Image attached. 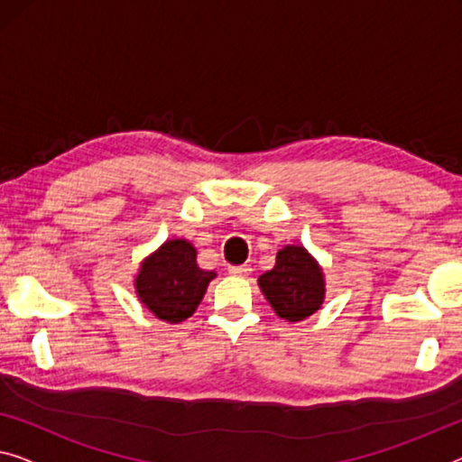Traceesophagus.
Here are the masks:
<instances>
[{
    "mask_svg": "<svg viewBox=\"0 0 462 462\" xmlns=\"http://www.w3.org/2000/svg\"><path fill=\"white\" fill-rule=\"evenodd\" d=\"M229 274H236V276H247L252 273V266L250 264H241V266H229L226 268Z\"/></svg>",
    "mask_w": 462,
    "mask_h": 462,
    "instance_id": "34e87169",
    "label": "esophagus"
}]
</instances>
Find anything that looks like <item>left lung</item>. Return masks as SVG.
<instances>
[{"label": "left lung", "instance_id": "obj_1", "mask_svg": "<svg viewBox=\"0 0 462 462\" xmlns=\"http://www.w3.org/2000/svg\"><path fill=\"white\" fill-rule=\"evenodd\" d=\"M258 282L276 314L289 322L305 320L320 310L324 300L320 266L301 245L282 247L273 271L262 274Z\"/></svg>", "mask_w": 462, "mask_h": 462}]
</instances>
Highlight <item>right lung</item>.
I'll return each instance as SVG.
<instances>
[{"label":"right lung","instance_id":"obj_1","mask_svg":"<svg viewBox=\"0 0 462 462\" xmlns=\"http://www.w3.org/2000/svg\"><path fill=\"white\" fill-rule=\"evenodd\" d=\"M212 279L215 273L198 268L194 245L173 239L142 264L136 291L154 316L177 324L194 314Z\"/></svg>","mask_w":462,"mask_h":462}]
</instances>
